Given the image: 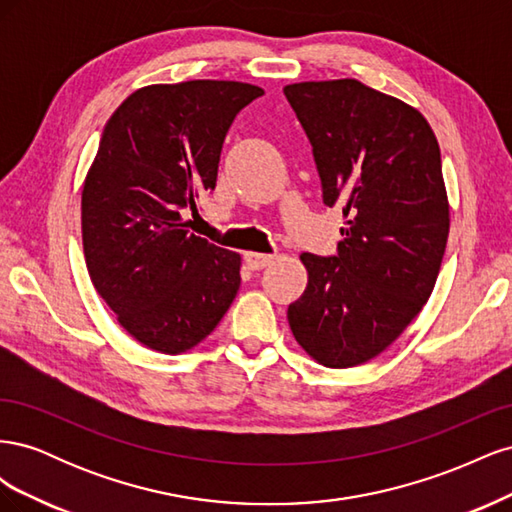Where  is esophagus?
I'll return each instance as SVG.
<instances>
[{"label":"esophagus","mask_w":512,"mask_h":512,"mask_svg":"<svg viewBox=\"0 0 512 512\" xmlns=\"http://www.w3.org/2000/svg\"><path fill=\"white\" fill-rule=\"evenodd\" d=\"M275 260L273 254H260V252H247L245 254V262L250 269H265L267 265Z\"/></svg>","instance_id":"obj_1"}]
</instances>
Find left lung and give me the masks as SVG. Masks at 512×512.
I'll use <instances>...</instances> for the list:
<instances>
[{
	"mask_svg": "<svg viewBox=\"0 0 512 512\" xmlns=\"http://www.w3.org/2000/svg\"><path fill=\"white\" fill-rule=\"evenodd\" d=\"M314 147L324 205H342L337 256L301 254L307 288L288 307L297 344L324 367L376 359L436 286L451 213L427 119L356 79L284 87Z\"/></svg>",
	"mask_w": 512,
	"mask_h": 512,
	"instance_id": "obj_1",
	"label": "left lung"
}]
</instances>
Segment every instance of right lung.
I'll return each mask as SVG.
<instances>
[{
    "label": "right lung",
    "mask_w": 512,
    "mask_h": 512,
    "mask_svg": "<svg viewBox=\"0 0 512 512\" xmlns=\"http://www.w3.org/2000/svg\"><path fill=\"white\" fill-rule=\"evenodd\" d=\"M265 91L239 81L147 85L102 132L81 194L91 284L136 342L183 354L218 327L241 286V254L196 237L183 211L215 188L224 136Z\"/></svg>",
    "instance_id": "obj_1"
}]
</instances>
